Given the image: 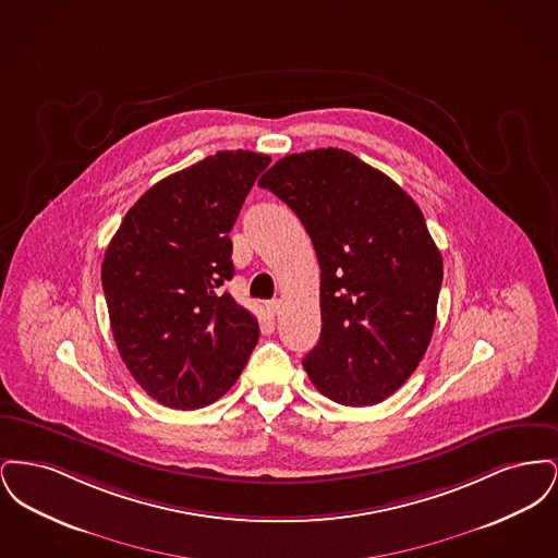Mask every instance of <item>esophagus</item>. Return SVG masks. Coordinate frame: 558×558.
Segmentation results:
<instances>
[{
  "label": "esophagus",
  "instance_id": "1",
  "mask_svg": "<svg viewBox=\"0 0 558 558\" xmlns=\"http://www.w3.org/2000/svg\"><path fill=\"white\" fill-rule=\"evenodd\" d=\"M280 307H282V301H280V299H271V301H267V312H269L271 316H276V314L280 312Z\"/></svg>",
  "mask_w": 558,
  "mask_h": 558
}]
</instances>
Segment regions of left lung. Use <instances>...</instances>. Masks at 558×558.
<instances>
[{"label": "left lung", "instance_id": "8db88e82", "mask_svg": "<svg viewBox=\"0 0 558 558\" xmlns=\"http://www.w3.org/2000/svg\"><path fill=\"white\" fill-rule=\"evenodd\" d=\"M259 186L291 207L318 255L322 332L303 360L310 380L343 405L393 396L430 343L444 280L423 211L339 148L287 155Z\"/></svg>", "mask_w": 558, "mask_h": 558}]
</instances>
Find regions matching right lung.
Returning a JSON list of instances; mask_svg holds the SVG:
<instances>
[{
    "label": "right lung",
    "instance_id": "right-lung-1",
    "mask_svg": "<svg viewBox=\"0 0 558 558\" xmlns=\"http://www.w3.org/2000/svg\"><path fill=\"white\" fill-rule=\"evenodd\" d=\"M267 155L221 150L142 194L102 262L117 349L137 385L173 410L221 398L259 341V324L230 292L242 203Z\"/></svg>",
    "mask_w": 558,
    "mask_h": 558
}]
</instances>
